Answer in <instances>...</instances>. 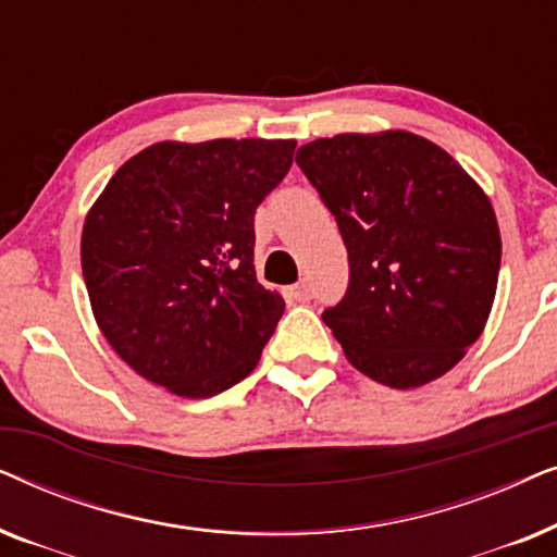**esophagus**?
<instances>
[{
  "instance_id": "esophagus-1",
  "label": "esophagus",
  "mask_w": 557,
  "mask_h": 557,
  "mask_svg": "<svg viewBox=\"0 0 557 557\" xmlns=\"http://www.w3.org/2000/svg\"><path fill=\"white\" fill-rule=\"evenodd\" d=\"M288 294H292V299H294V301H299V304H304V301H309V299H311V288H309L307 281H299V284L288 288Z\"/></svg>"
}]
</instances>
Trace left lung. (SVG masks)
I'll list each match as a JSON object with an SVG mask.
<instances>
[{"label": "left lung", "mask_w": 557, "mask_h": 557, "mask_svg": "<svg viewBox=\"0 0 557 557\" xmlns=\"http://www.w3.org/2000/svg\"><path fill=\"white\" fill-rule=\"evenodd\" d=\"M296 164L347 246V294L322 319L349 364L395 391L446 375L497 294L490 197L448 151L403 128L314 139Z\"/></svg>", "instance_id": "obj_1"}]
</instances>
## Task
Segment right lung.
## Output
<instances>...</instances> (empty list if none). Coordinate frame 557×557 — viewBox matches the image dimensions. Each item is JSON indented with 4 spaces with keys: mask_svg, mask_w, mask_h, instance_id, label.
<instances>
[{
    "mask_svg": "<svg viewBox=\"0 0 557 557\" xmlns=\"http://www.w3.org/2000/svg\"><path fill=\"white\" fill-rule=\"evenodd\" d=\"M294 139L157 141L90 205L81 263L98 330L144 380L210 398L248 377L284 296L258 284L253 215Z\"/></svg>",
    "mask_w": 557,
    "mask_h": 557,
    "instance_id": "obj_1",
    "label": "right lung"
}]
</instances>
